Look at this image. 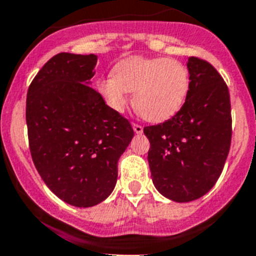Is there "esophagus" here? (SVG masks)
<instances>
[{
  "label": "esophagus",
  "instance_id": "esophagus-1",
  "mask_svg": "<svg viewBox=\"0 0 256 256\" xmlns=\"http://www.w3.org/2000/svg\"><path fill=\"white\" fill-rule=\"evenodd\" d=\"M132 128H134L135 134H142L143 132V128L140 125H136V124H132Z\"/></svg>",
  "mask_w": 256,
  "mask_h": 256
}]
</instances>
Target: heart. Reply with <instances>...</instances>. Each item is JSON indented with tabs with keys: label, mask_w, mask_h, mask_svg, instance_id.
I'll return each mask as SVG.
<instances>
[{
	"label": "heart",
	"mask_w": 256,
	"mask_h": 256,
	"mask_svg": "<svg viewBox=\"0 0 256 256\" xmlns=\"http://www.w3.org/2000/svg\"><path fill=\"white\" fill-rule=\"evenodd\" d=\"M96 88L106 106L118 113L128 106V92H134V106L142 117L161 122L176 114L186 103L190 73L175 59L128 58L99 80Z\"/></svg>",
	"instance_id": "heart-1"
}]
</instances>
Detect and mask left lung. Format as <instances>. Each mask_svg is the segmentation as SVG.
Wrapping results in <instances>:
<instances>
[{"mask_svg":"<svg viewBox=\"0 0 256 256\" xmlns=\"http://www.w3.org/2000/svg\"><path fill=\"white\" fill-rule=\"evenodd\" d=\"M190 91L180 110L164 124L144 128L156 190L175 202L200 198L215 186L232 138L230 91L214 66L186 62Z\"/></svg>","mask_w":256,"mask_h":256,"instance_id":"8db88e82","label":"left lung"}]
</instances>
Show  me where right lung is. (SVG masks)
Masks as SVG:
<instances>
[{"label":"right lung","instance_id":"right-lung-1","mask_svg":"<svg viewBox=\"0 0 256 256\" xmlns=\"http://www.w3.org/2000/svg\"><path fill=\"white\" fill-rule=\"evenodd\" d=\"M98 56L60 52L42 66L26 94L33 164L48 190L76 208L113 192L117 164L134 136L126 118L91 88Z\"/></svg>","mask_w":256,"mask_h":256}]
</instances>
